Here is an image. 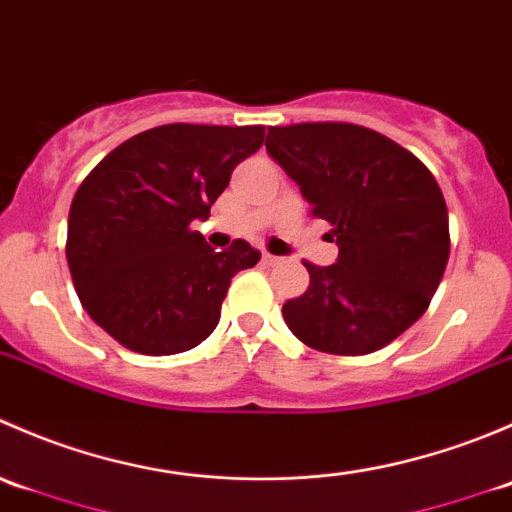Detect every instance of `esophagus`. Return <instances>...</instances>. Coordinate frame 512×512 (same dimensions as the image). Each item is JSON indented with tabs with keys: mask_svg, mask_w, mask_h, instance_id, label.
I'll return each instance as SVG.
<instances>
[{
	"mask_svg": "<svg viewBox=\"0 0 512 512\" xmlns=\"http://www.w3.org/2000/svg\"><path fill=\"white\" fill-rule=\"evenodd\" d=\"M262 262H265L267 267H275V265H282V257L270 255V252H262Z\"/></svg>",
	"mask_w": 512,
	"mask_h": 512,
	"instance_id": "34e87169",
	"label": "esophagus"
}]
</instances>
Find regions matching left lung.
I'll return each instance as SVG.
<instances>
[{"label": "left lung", "instance_id": "obj_1", "mask_svg": "<svg viewBox=\"0 0 512 512\" xmlns=\"http://www.w3.org/2000/svg\"><path fill=\"white\" fill-rule=\"evenodd\" d=\"M267 153L299 185L314 218L334 225L339 257L309 272L282 307L317 352L359 356L394 342L431 304L446 270L448 208L431 170L391 138L354 123L267 131Z\"/></svg>", "mask_w": 512, "mask_h": 512}]
</instances>
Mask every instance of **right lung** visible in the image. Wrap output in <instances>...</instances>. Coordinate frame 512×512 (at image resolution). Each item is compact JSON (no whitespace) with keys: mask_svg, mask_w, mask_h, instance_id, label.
<instances>
[{"mask_svg":"<svg viewBox=\"0 0 512 512\" xmlns=\"http://www.w3.org/2000/svg\"><path fill=\"white\" fill-rule=\"evenodd\" d=\"M265 126L168 123L113 148L79 185L66 260L76 294L103 332L138 354L188 352L213 334L230 280L260 252L235 240L215 252L193 220L260 151Z\"/></svg>","mask_w":512,"mask_h":512,"instance_id":"right-lung-1","label":"right lung"}]
</instances>
